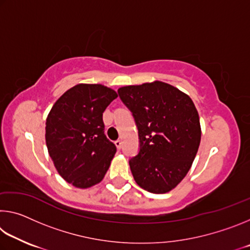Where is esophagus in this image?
Here are the masks:
<instances>
[{"mask_svg":"<svg viewBox=\"0 0 250 250\" xmlns=\"http://www.w3.org/2000/svg\"><path fill=\"white\" fill-rule=\"evenodd\" d=\"M115 145H116V146L118 147V150H120L121 147H122V141H121V140H117V141L115 142Z\"/></svg>","mask_w":250,"mask_h":250,"instance_id":"34e87169","label":"esophagus"}]
</instances>
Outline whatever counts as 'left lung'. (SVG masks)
I'll return each mask as SVG.
<instances>
[{
    "instance_id": "8db88e82",
    "label": "left lung",
    "mask_w": 250,
    "mask_h": 250,
    "mask_svg": "<svg viewBox=\"0 0 250 250\" xmlns=\"http://www.w3.org/2000/svg\"><path fill=\"white\" fill-rule=\"evenodd\" d=\"M118 94L138 128L140 150L129 161L134 181L150 193L170 192L188 174L200 146L195 105L162 82L121 87Z\"/></svg>"
}]
</instances>
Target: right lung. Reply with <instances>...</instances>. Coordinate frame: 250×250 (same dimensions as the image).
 I'll use <instances>...</instances> for the list:
<instances>
[{
	"label": "right lung",
	"mask_w": 250,
	"mask_h": 250,
	"mask_svg": "<svg viewBox=\"0 0 250 250\" xmlns=\"http://www.w3.org/2000/svg\"><path fill=\"white\" fill-rule=\"evenodd\" d=\"M118 94L99 83H79L67 90L46 119V146L62 179L78 188L103 181L116 146L104 134L103 113Z\"/></svg>",
	"instance_id": "right-lung-1"
}]
</instances>
